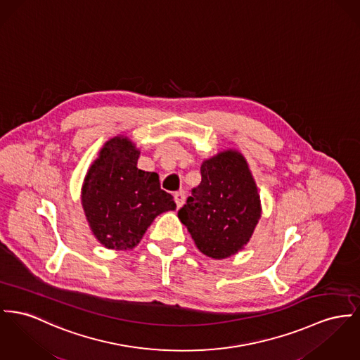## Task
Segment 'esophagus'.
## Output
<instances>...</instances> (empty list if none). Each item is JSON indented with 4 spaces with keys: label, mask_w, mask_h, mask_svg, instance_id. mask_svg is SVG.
Masks as SVG:
<instances>
[{
    "label": "esophagus",
    "mask_w": 360,
    "mask_h": 360,
    "mask_svg": "<svg viewBox=\"0 0 360 360\" xmlns=\"http://www.w3.org/2000/svg\"><path fill=\"white\" fill-rule=\"evenodd\" d=\"M174 202H176V206L180 209V207L184 205V202H186V195H184V192H176V193H174Z\"/></svg>",
    "instance_id": "obj_1"
}]
</instances>
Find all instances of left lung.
I'll return each mask as SVG.
<instances>
[{
    "mask_svg": "<svg viewBox=\"0 0 360 360\" xmlns=\"http://www.w3.org/2000/svg\"><path fill=\"white\" fill-rule=\"evenodd\" d=\"M202 181L179 210L196 247L224 259L241 250L261 217V200L244 157L224 151L200 167Z\"/></svg>",
    "mask_w": 360,
    "mask_h": 360,
    "instance_id": "obj_1",
    "label": "left lung"
}]
</instances>
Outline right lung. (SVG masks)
Instances as JSON below:
<instances>
[{
	"label": "right lung",
	"mask_w": 360,
	"mask_h": 360,
	"mask_svg": "<svg viewBox=\"0 0 360 360\" xmlns=\"http://www.w3.org/2000/svg\"><path fill=\"white\" fill-rule=\"evenodd\" d=\"M139 151L127 138H113L87 172L82 203L98 241L106 248L138 245L154 218L176 209L155 172L136 168Z\"/></svg>",
	"instance_id": "1"
}]
</instances>
